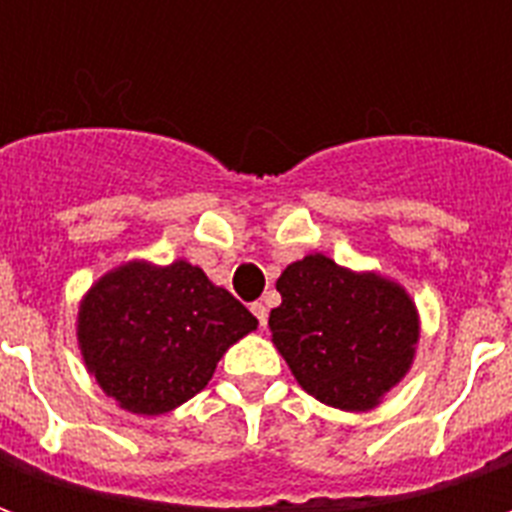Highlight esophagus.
I'll return each mask as SVG.
<instances>
[{
  "mask_svg": "<svg viewBox=\"0 0 512 512\" xmlns=\"http://www.w3.org/2000/svg\"><path fill=\"white\" fill-rule=\"evenodd\" d=\"M252 312H255L257 323H260V326H266V321H268V307H266V304H263V301H255V304H252Z\"/></svg>",
  "mask_w": 512,
  "mask_h": 512,
  "instance_id": "34e87169",
  "label": "esophagus"
}]
</instances>
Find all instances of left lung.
Returning a JSON list of instances; mask_svg holds the SVG:
<instances>
[{"label":"left lung","instance_id":"obj_1","mask_svg":"<svg viewBox=\"0 0 512 512\" xmlns=\"http://www.w3.org/2000/svg\"><path fill=\"white\" fill-rule=\"evenodd\" d=\"M282 304L268 326L279 354L312 397L367 411L406 376L417 345V312L403 290L310 255L277 279Z\"/></svg>","mask_w":512,"mask_h":512}]
</instances>
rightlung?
<instances>
[{
  "label": "right lung",
  "mask_w": 512,
  "mask_h": 512,
  "mask_svg": "<svg viewBox=\"0 0 512 512\" xmlns=\"http://www.w3.org/2000/svg\"><path fill=\"white\" fill-rule=\"evenodd\" d=\"M255 326L233 293L186 260L128 263L87 293L79 343L106 395L156 417L202 392L224 351Z\"/></svg>",
  "instance_id": "add662e5"
}]
</instances>
